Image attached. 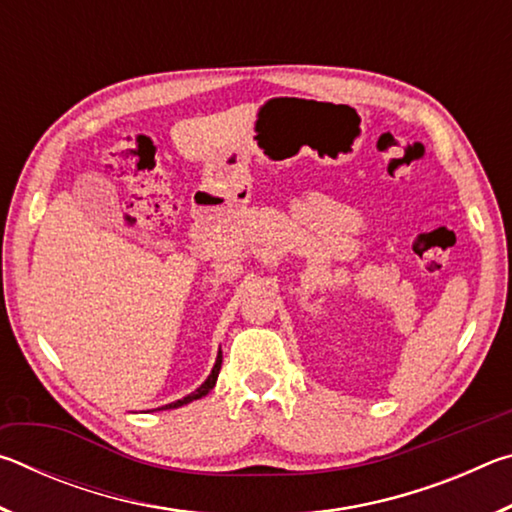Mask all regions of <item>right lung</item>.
I'll return each mask as SVG.
<instances>
[{"instance_id": "add662e5", "label": "right lung", "mask_w": 512, "mask_h": 512, "mask_svg": "<svg viewBox=\"0 0 512 512\" xmlns=\"http://www.w3.org/2000/svg\"><path fill=\"white\" fill-rule=\"evenodd\" d=\"M221 361H223V354H221V350H219V357H216V361H214V368H212V372H210V375H207V379L203 381L201 386L196 388L194 393H189L187 397H183V400H176V402H171V404H167V406H160V409H155V411L178 409V406H185V404H189V402H194V400H201V397H205L207 393L212 391L214 384H216V377H219V370H221Z\"/></svg>"}]
</instances>
